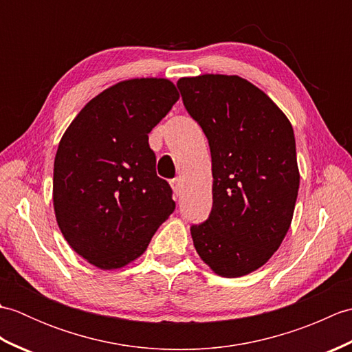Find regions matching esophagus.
Listing matches in <instances>:
<instances>
[{
	"mask_svg": "<svg viewBox=\"0 0 352 352\" xmlns=\"http://www.w3.org/2000/svg\"><path fill=\"white\" fill-rule=\"evenodd\" d=\"M170 186H172V190H174V193H175V197H180L182 192H183V180H182V178L180 177L174 178V180L170 182Z\"/></svg>",
	"mask_w": 352,
	"mask_h": 352,
	"instance_id": "1",
	"label": "esophagus"
}]
</instances>
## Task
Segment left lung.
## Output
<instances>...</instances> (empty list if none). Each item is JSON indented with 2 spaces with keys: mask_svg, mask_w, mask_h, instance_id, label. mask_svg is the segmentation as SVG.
<instances>
[{
  "mask_svg": "<svg viewBox=\"0 0 352 352\" xmlns=\"http://www.w3.org/2000/svg\"><path fill=\"white\" fill-rule=\"evenodd\" d=\"M177 87L212 154L213 207L190 227L193 246L214 274L246 275L272 257L294 218V129L263 91L237 76L184 77Z\"/></svg>",
  "mask_w": 352,
  "mask_h": 352,
  "instance_id": "obj_1",
  "label": "left lung"
}]
</instances>
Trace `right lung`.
Instances as JSON below:
<instances>
[{"label": "right lung", "mask_w": 352, "mask_h": 352, "mask_svg": "<svg viewBox=\"0 0 352 352\" xmlns=\"http://www.w3.org/2000/svg\"><path fill=\"white\" fill-rule=\"evenodd\" d=\"M178 98L166 78L121 81L89 101L58 144L56 219L71 248L96 267L119 269L140 257L174 212L148 134Z\"/></svg>", "instance_id": "obj_1"}]
</instances>
